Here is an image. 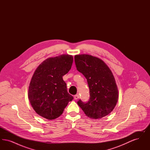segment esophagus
Returning <instances> with one entry per match:
<instances>
[{
  "label": "esophagus",
  "mask_w": 150,
  "mask_h": 150,
  "mask_svg": "<svg viewBox=\"0 0 150 150\" xmlns=\"http://www.w3.org/2000/svg\"><path fill=\"white\" fill-rule=\"evenodd\" d=\"M79 98V94H76V95L74 96V99L75 100H78Z\"/></svg>",
  "instance_id": "34e87169"
}]
</instances>
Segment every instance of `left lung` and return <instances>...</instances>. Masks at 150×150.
Segmentation results:
<instances>
[{
	"mask_svg": "<svg viewBox=\"0 0 150 150\" xmlns=\"http://www.w3.org/2000/svg\"><path fill=\"white\" fill-rule=\"evenodd\" d=\"M78 71L87 80L90 98L88 102L80 100L78 104L85 114L92 119H100L114 110L119 98L114 76L102 59L89 54L74 57Z\"/></svg>",
	"mask_w": 150,
	"mask_h": 150,
	"instance_id": "8db88e82",
	"label": "left lung"
}]
</instances>
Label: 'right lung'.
<instances>
[{"label":"right lung","mask_w":150,"mask_h":150,"mask_svg":"<svg viewBox=\"0 0 150 150\" xmlns=\"http://www.w3.org/2000/svg\"><path fill=\"white\" fill-rule=\"evenodd\" d=\"M72 62V56L62 54L47 58L36 69L29 85L28 96L39 115L48 120L55 119L73 100L62 78L71 69Z\"/></svg>","instance_id":"right-lung-1"}]
</instances>
